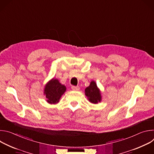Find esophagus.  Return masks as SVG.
I'll use <instances>...</instances> for the list:
<instances>
[{"mask_svg": "<svg viewBox=\"0 0 154 154\" xmlns=\"http://www.w3.org/2000/svg\"><path fill=\"white\" fill-rule=\"evenodd\" d=\"M71 89H72V90H73V91H78V90H80V88H79V86H72Z\"/></svg>", "mask_w": 154, "mask_h": 154, "instance_id": "34e87169", "label": "esophagus"}]
</instances>
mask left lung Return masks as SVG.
Returning <instances> with one entry per match:
<instances>
[{
  "mask_svg": "<svg viewBox=\"0 0 154 154\" xmlns=\"http://www.w3.org/2000/svg\"><path fill=\"white\" fill-rule=\"evenodd\" d=\"M85 96L88 100L93 103H97L102 100V96L100 90L97 86V84L94 81H91L89 86L85 90Z\"/></svg>",
  "mask_w": 154,
  "mask_h": 154,
  "instance_id": "1",
  "label": "left lung"
}]
</instances>
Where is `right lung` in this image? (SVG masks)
I'll use <instances>...</instances> for the list:
<instances>
[{
	"label": "right lung",
	"mask_w": 154,
	"mask_h": 154,
	"mask_svg": "<svg viewBox=\"0 0 154 154\" xmlns=\"http://www.w3.org/2000/svg\"><path fill=\"white\" fill-rule=\"evenodd\" d=\"M66 90V88L60 83L58 79H52L45 86L44 94L47 102L51 104L57 103L61 96Z\"/></svg>",
	"instance_id": "add662e5"
}]
</instances>
